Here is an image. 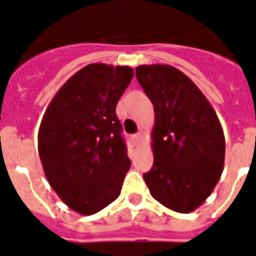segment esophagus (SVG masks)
I'll return each mask as SVG.
<instances>
[{"instance_id": "esophagus-1", "label": "esophagus", "mask_w": 256, "mask_h": 256, "mask_svg": "<svg viewBox=\"0 0 256 256\" xmlns=\"http://www.w3.org/2000/svg\"><path fill=\"white\" fill-rule=\"evenodd\" d=\"M132 140H134L135 143H139V142L142 140V134H140V132H138V134L132 135Z\"/></svg>"}]
</instances>
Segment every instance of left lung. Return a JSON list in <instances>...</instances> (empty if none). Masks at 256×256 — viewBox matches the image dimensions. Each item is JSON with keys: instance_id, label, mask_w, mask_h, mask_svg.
Masks as SVG:
<instances>
[{"instance_id": "1", "label": "left lung", "mask_w": 256, "mask_h": 256, "mask_svg": "<svg viewBox=\"0 0 256 256\" xmlns=\"http://www.w3.org/2000/svg\"><path fill=\"white\" fill-rule=\"evenodd\" d=\"M136 78L154 104V165L143 174L152 196L188 214L206 202L224 169L218 114L188 75L169 65H140Z\"/></svg>"}]
</instances>
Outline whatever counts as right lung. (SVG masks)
Here are the masks:
<instances>
[{
    "label": "right lung",
    "instance_id": "add662e5",
    "mask_svg": "<svg viewBox=\"0 0 256 256\" xmlns=\"http://www.w3.org/2000/svg\"><path fill=\"white\" fill-rule=\"evenodd\" d=\"M132 75L128 66H84L60 88L42 116L38 148L45 177L80 214H94L116 200L132 165L116 106Z\"/></svg>",
    "mask_w": 256,
    "mask_h": 256
}]
</instances>
